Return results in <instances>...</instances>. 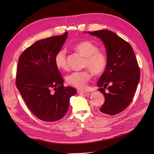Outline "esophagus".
<instances>
[{
    "label": "esophagus",
    "instance_id": "obj_1",
    "mask_svg": "<svg viewBox=\"0 0 154 154\" xmlns=\"http://www.w3.org/2000/svg\"><path fill=\"white\" fill-rule=\"evenodd\" d=\"M77 92L79 94H87V92L86 91H82V90H80V89H78L77 90Z\"/></svg>",
    "mask_w": 154,
    "mask_h": 154
}]
</instances>
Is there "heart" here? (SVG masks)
I'll return each mask as SVG.
<instances>
[{
    "label": "heart",
    "mask_w": 154,
    "mask_h": 154,
    "mask_svg": "<svg viewBox=\"0 0 154 154\" xmlns=\"http://www.w3.org/2000/svg\"><path fill=\"white\" fill-rule=\"evenodd\" d=\"M74 48L85 57L84 67L88 69L72 72L66 76V79L68 84L76 88H84L91 79V71L94 75H100L105 71L107 66V57L103 52L99 51L97 45L90 41L79 42L75 45ZM54 63L58 69H68L66 49L61 48L57 52L54 56Z\"/></svg>",
    "instance_id": "b5f03b06"
}]
</instances>
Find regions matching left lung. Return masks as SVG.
Masks as SVG:
<instances>
[{"mask_svg": "<svg viewBox=\"0 0 154 154\" xmlns=\"http://www.w3.org/2000/svg\"><path fill=\"white\" fill-rule=\"evenodd\" d=\"M103 42L107 66L97 84L105 97L100 111L114 116L125 110L134 98L140 80V69L131 45L109 30L86 32ZM108 88V92L104 89Z\"/></svg>", "mask_w": 154, "mask_h": 154, "instance_id": "1", "label": "left lung"}]
</instances>
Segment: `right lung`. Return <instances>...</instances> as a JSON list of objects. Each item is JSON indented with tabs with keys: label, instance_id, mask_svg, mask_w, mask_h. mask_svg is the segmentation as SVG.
<instances>
[{
	"label": "right lung",
	"instance_id": "obj_1",
	"mask_svg": "<svg viewBox=\"0 0 154 154\" xmlns=\"http://www.w3.org/2000/svg\"><path fill=\"white\" fill-rule=\"evenodd\" d=\"M67 35L66 32L62 35L38 40L19 59L16 86L32 114L45 122L63 118L68 111L70 98L77 94L74 88L63 86L54 63V56Z\"/></svg>",
	"mask_w": 154,
	"mask_h": 154
}]
</instances>
